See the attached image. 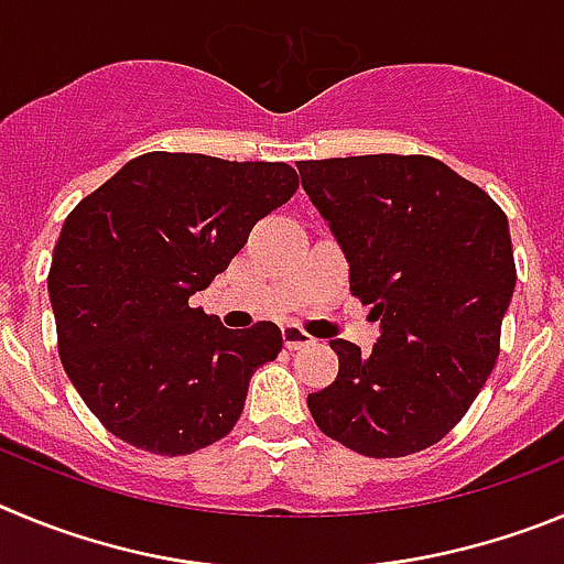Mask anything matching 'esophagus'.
<instances>
[{
  "mask_svg": "<svg viewBox=\"0 0 564 564\" xmlns=\"http://www.w3.org/2000/svg\"><path fill=\"white\" fill-rule=\"evenodd\" d=\"M314 339L303 332L301 326H283V345H286L289 351H297V348H306L312 345Z\"/></svg>",
  "mask_w": 564,
  "mask_h": 564,
  "instance_id": "1",
  "label": "esophagus"
}]
</instances>
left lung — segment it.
Listing matches in <instances>:
<instances>
[{
  "label": "left lung",
  "mask_w": 564,
  "mask_h": 564,
  "mask_svg": "<svg viewBox=\"0 0 564 564\" xmlns=\"http://www.w3.org/2000/svg\"><path fill=\"white\" fill-rule=\"evenodd\" d=\"M303 191L351 267V294L382 337L362 354L332 339L339 373L308 393L328 438L368 458H404L464 419L500 354L517 283L509 219L435 156L297 162Z\"/></svg>",
  "instance_id": "8db88e82"
}]
</instances>
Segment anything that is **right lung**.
Segmentation results:
<instances>
[{
	"label": "right lung",
	"mask_w": 564,
	"mask_h": 564,
	"mask_svg": "<svg viewBox=\"0 0 564 564\" xmlns=\"http://www.w3.org/2000/svg\"><path fill=\"white\" fill-rule=\"evenodd\" d=\"M294 191L286 162L151 151L69 213L47 275L58 354L111 435L174 458L236 427L281 328L232 332L187 301Z\"/></svg>",
	"instance_id": "add662e5"
}]
</instances>
